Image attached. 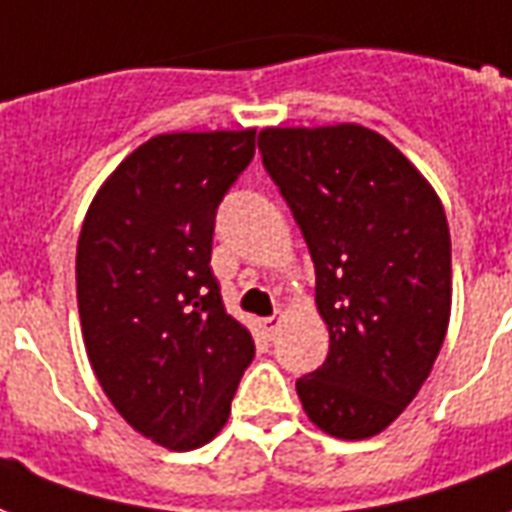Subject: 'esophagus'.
Returning a JSON list of instances; mask_svg holds the SVG:
<instances>
[{
    "instance_id": "34e87169",
    "label": "esophagus",
    "mask_w": 512,
    "mask_h": 512,
    "mask_svg": "<svg viewBox=\"0 0 512 512\" xmlns=\"http://www.w3.org/2000/svg\"><path fill=\"white\" fill-rule=\"evenodd\" d=\"M279 325H282V317H279V314H271V317H263V320H260V328H263V333H266L268 339H274L276 331H279Z\"/></svg>"
}]
</instances>
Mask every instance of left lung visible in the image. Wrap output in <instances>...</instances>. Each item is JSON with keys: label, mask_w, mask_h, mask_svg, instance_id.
<instances>
[{"label": "left lung", "mask_w": 512, "mask_h": 512, "mask_svg": "<svg viewBox=\"0 0 512 512\" xmlns=\"http://www.w3.org/2000/svg\"><path fill=\"white\" fill-rule=\"evenodd\" d=\"M268 176L304 233L331 347L295 382L325 434H380L418 396L450 320V230L404 154L358 124L271 127Z\"/></svg>", "instance_id": "8db88e82"}]
</instances>
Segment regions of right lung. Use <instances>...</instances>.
Here are the masks:
<instances>
[{
  "label": "right lung",
  "mask_w": 512,
  "mask_h": 512,
  "mask_svg": "<svg viewBox=\"0 0 512 512\" xmlns=\"http://www.w3.org/2000/svg\"><path fill=\"white\" fill-rule=\"evenodd\" d=\"M255 130L146 140L97 192L78 238L83 342L102 391L143 437L206 445L255 358L211 271L214 219Z\"/></svg>",
  "instance_id": "obj_1"
}]
</instances>
